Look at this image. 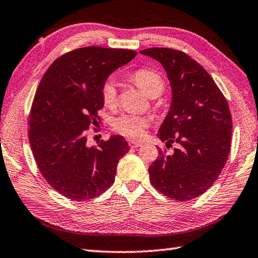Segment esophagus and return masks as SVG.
<instances>
[{
  "instance_id": "esophagus-1",
  "label": "esophagus",
  "mask_w": 258,
  "mask_h": 258,
  "mask_svg": "<svg viewBox=\"0 0 258 258\" xmlns=\"http://www.w3.org/2000/svg\"><path fill=\"white\" fill-rule=\"evenodd\" d=\"M128 145H130L132 149H134V148H139V146H142L143 143H142V142H138V141L131 140V141H128Z\"/></svg>"
}]
</instances>
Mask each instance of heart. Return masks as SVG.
Here are the masks:
<instances>
[{
  "label": "heart",
  "instance_id": "1",
  "mask_svg": "<svg viewBox=\"0 0 258 258\" xmlns=\"http://www.w3.org/2000/svg\"><path fill=\"white\" fill-rule=\"evenodd\" d=\"M131 80L151 98L163 93L164 82L161 76L151 69H139L131 75ZM102 98L106 106L112 107L117 99V85L113 78L106 79L102 86ZM113 127L119 134L133 139H141L148 127V120L132 114L119 115L113 120Z\"/></svg>",
  "mask_w": 258,
  "mask_h": 258
}]
</instances>
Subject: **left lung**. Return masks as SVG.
I'll return each mask as SVG.
<instances>
[{
  "mask_svg": "<svg viewBox=\"0 0 258 258\" xmlns=\"http://www.w3.org/2000/svg\"><path fill=\"white\" fill-rule=\"evenodd\" d=\"M163 66L172 100L158 136L172 153L159 150L150 165L151 183L161 194L189 201L208 190L228 159L233 120L229 106L203 66L182 51L169 48L141 50Z\"/></svg>",
  "mask_w": 258,
  "mask_h": 258,
  "instance_id": "obj_1",
  "label": "left lung"
}]
</instances>
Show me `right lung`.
I'll list each match as a JSON object with an SVG mask.
<instances>
[{
	"mask_svg": "<svg viewBox=\"0 0 258 258\" xmlns=\"http://www.w3.org/2000/svg\"><path fill=\"white\" fill-rule=\"evenodd\" d=\"M136 51L85 47L55 59L43 75L29 118V141L40 172L74 201L98 197L114 183L119 159L130 146L120 135L87 145V130L100 119L102 86Z\"/></svg>",
	"mask_w": 258,
	"mask_h": 258,
	"instance_id": "1",
	"label": "right lung"
}]
</instances>
